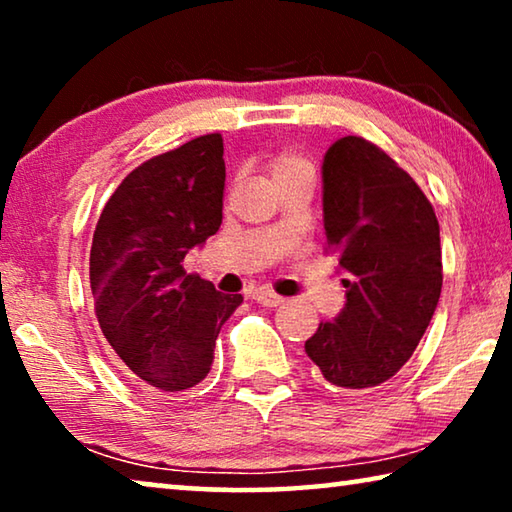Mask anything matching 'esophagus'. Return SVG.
<instances>
[{
  "mask_svg": "<svg viewBox=\"0 0 512 512\" xmlns=\"http://www.w3.org/2000/svg\"><path fill=\"white\" fill-rule=\"evenodd\" d=\"M253 298H255L262 307H280L282 302H284V298L277 296V293H273L271 289H257V291L253 293Z\"/></svg>",
  "mask_w": 512,
  "mask_h": 512,
  "instance_id": "obj_1",
  "label": "esophagus"
}]
</instances>
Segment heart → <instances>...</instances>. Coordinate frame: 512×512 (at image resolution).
Segmentation results:
<instances>
[{
    "instance_id": "1",
    "label": "heart",
    "mask_w": 512,
    "mask_h": 512,
    "mask_svg": "<svg viewBox=\"0 0 512 512\" xmlns=\"http://www.w3.org/2000/svg\"><path fill=\"white\" fill-rule=\"evenodd\" d=\"M268 169H271V176L277 183V180L296 176V173H311V164L307 158H302V155H298V153L284 151L277 155V158L271 160Z\"/></svg>"
}]
</instances>
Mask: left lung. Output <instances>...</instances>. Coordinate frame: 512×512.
<instances>
[{
  "label": "left lung",
  "instance_id": "8db88e82",
  "mask_svg": "<svg viewBox=\"0 0 512 512\" xmlns=\"http://www.w3.org/2000/svg\"><path fill=\"white\" fill-rule=\"evenodd\" d=\"M323 223L345 305L305 352L327 384L366 391L411 359L431 323L443 287L438 219L393 158L348 135L323 158Z\"/></svg>",
  "mask_w": 512,
  "mask_h": 512
}]
</instances>
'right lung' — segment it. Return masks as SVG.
<instances>
[{"mask_svg": "<svg viewBox=\"0 0 512 512\" xmlns=\"http://www.w3.org/2000/svg\"><path fill=\"white\" fill-rule=\"evenodd\" d=\"M223 187V137H196L128 173L94 230L90 287L101 332L155 391L201 384L221 325L244 302L183 268L189 250L219 230Z\"/></svg>", "mask_w": 512, "mask_h": 512, "instance_id": "add662e5", "label": "right lung"}]
</instances>
